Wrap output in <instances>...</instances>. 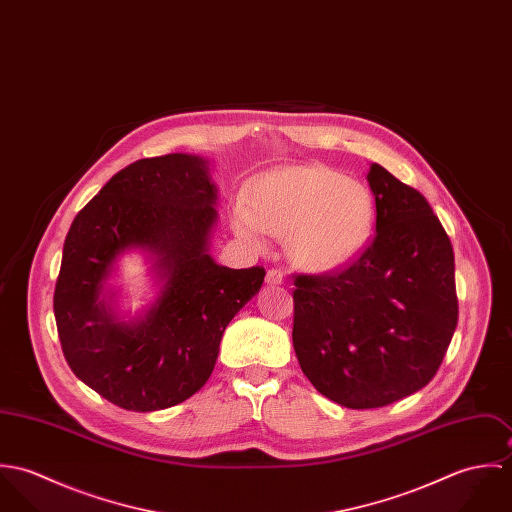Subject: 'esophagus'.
Segmentation results:
<instances>
[{
  "instance_id": "obj_1",
  "label": "esophagus",
  "mask_w": 512,
  "mask_h": 512,
  "mask_svg": "<svg viewBox=\"0 0 512 512\" xmlns=\"http://www.w3.org/2000/svg\"><path fill=\"white\" fill-rule=\"evenodd\" d=\"M266 282H268V286H280V284L284 282V272H282V270H278V268L268 270V274H266Z\"/></svg>"
}]
</instances>
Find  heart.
I'll return each mask as SVG.
<instances>
[{
	"instance_id": "obj_1",
	"label": "heart",
	"mask_w": 512,
	"mask_h": 512,
	"mask_svg": "<svg viewBox=\"0 0 512 512\" xmlns=\"http://www.w3.org/2000/svg\"><path fill=\"white\" fill-rule=\"evenodd\" d=\"M250 211L238 207L236 232L252 246L266 244V232L290 236L293 260L313 272L353 262L372 238L376 205L357 179L323 165H299L264 175L252 185Z\"/></svg>"
}]
</instances>
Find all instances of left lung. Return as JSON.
<instances>
[{
    "label": "left lung",
    "mask_w": 512,
    "mask_h": 512,
    "mask_svg": "<svg viewBox=\"0 0 512 512\" xmlns=\"http://www.w3.org/2000/svg\"><path fill=\"white\" fill-rule=\"evenodd\" d=\"M376 234L347 268L293 280V349L329 400L382 408L424 388L457 327L455 262L426 197L378 163Z\"/></svg>",
    "instance_id": "left-lung-1"
}]
</instances>
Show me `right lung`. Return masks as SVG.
<instances>
[{"mask_svg":"<svg viewBox=\"0 0 512 512\" xmlns=\"http://www.w3.org/2000/svg\"><path fill=\"white\" fill-rule=\"evenodd\" d=\"M215 201L203 157H147L118 171L69 228L53 297L61 347L74 374L124 410L171 408L201 390L226 325L262 288V266L232 270L207 252ZM130 247L154 256L164 286L126 324L99 295Z\"/></svg>","mask_w":512,"mask_h":512,"instance_id":"right-lung-1","label":"right lung"}]
</instances>
